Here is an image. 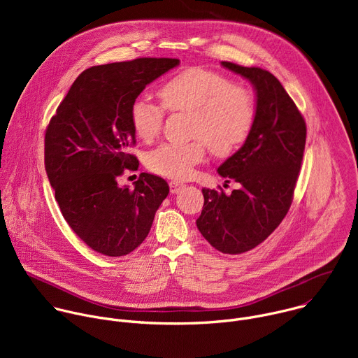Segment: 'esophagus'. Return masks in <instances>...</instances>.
<instances>
[{
  "label": "esophagus",
  "instance_id": "34e87169",
  "mask_svg": "<svg viewBox=\"0 0 358 358\" xmlns=\"http://www.w3.org/2000/svg\"><path fill=\"white\" fill-rule=\"evenodd\" d=\"M182 187H184V184H181V182H178V181H171V182H170V192H171V194H176V192H178Z\"/></svg>",
  "mask_w": 358,
  "mask_h": 358
}]
</instances>
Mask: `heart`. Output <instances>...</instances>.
Segmentation results:
<instances>
[{
    "mask_svg": "<svg viewBox=\"0 0 358 358\" xmlns=\"http://www.w3.org/2000/svg\"><path fill=\"white\" fill-rule=\"evenodd\" d=\"M162 105L169 112L189 115V136L185 143H163L147 157L151 171L171 178H185L206 155V144L217 156H225L249 136L257 101L253 93L222 73L206 68H187L157 89ZM150 100L138 97L130 108L134 134L144 143L155 140L163 124L164 110Z\"/></svg>",
    "mask_w": 358,
    "mask_h": 358,
    "instance_id": "1",
    "label": "heart"
}]
</instances>
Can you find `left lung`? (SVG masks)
<instances>
[{
  "label": "left lung",
  "instance_id": "8db88e82",
  "mask_svg": "<svg viewBox=\"0 0 358 358\" xmlns=\"http://www.w3.org/2000/svg\"><path fill=\"white\" fill-rule=\"evenodd\" d=\"M221 65L248 79L257 92V117L243 145L218 174L239 184L227 195L202 188L196 228L217 250L248 252L283 221L293 199L306 144V123L282 83L268 71L232 62Z\"/></svg>",
  "mask_w": 358,
  "mask_h": 358
}]
</instances>
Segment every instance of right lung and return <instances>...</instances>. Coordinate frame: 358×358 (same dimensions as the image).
Here are the masks:
<instances>
[{
    "instance_id": "1",
    "label": "right lung",
    "mask_w": 358,
    "mask_h": 358,
    "mask_svg": "<svg viewBox=\"0 0 358 358\" xmlns=\"http://www.w3.org/2000/svg\"><path fill=\"white\" fill-rule=\"evenodd\" d=\"M180 64L173 58H137L83 71L45 131V170L61 213L93 250L124 257L148 235L170 192L162 177L141 173L120 187L138 160L130 108L144 87Z\"/></svg>"
}]
</instances>
